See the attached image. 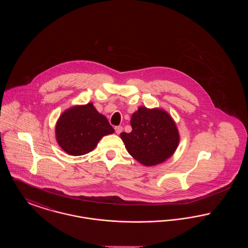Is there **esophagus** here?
I'll return each instance as SVG.
<instances>
[{
    "label": "esophagus",
    "mask_w": 248,
    "mask_h": 248,
    "mask_svg": "<svg viewBox=\"0 0 248 248\" xmlns=\"http://www.w3.org/2000/svg\"><path fill=\"white\" fill-rule=\"evenodd\" d=\"M115 132H116V134H120L122 131H123V126H121V125H118V126H115Z\"/></svg>",
    "instance_id": "34e87169"
}]
</instances>
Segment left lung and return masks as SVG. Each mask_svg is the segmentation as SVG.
Returning a JSON list of instances; mask_svg holds the SVG:
<instances>
[{
  "instance_id": "left-lung-1",
  "label": "left lung",
  "mask_w": 248,
  "mask_h": 248,
  "mask_svg": "<svg viewBox=\"0 0 248 248\" xmlns=\"http://www.w3.org/2000/svg\"><path fill=\"white\" fill-rule=\"evenodd\" d=\"M132 131L120 134L128 154L147 166L165 162L176 152L179 134L172 117L161 108L140 107L130 121Z\"/></svg>"
}]
</instances>
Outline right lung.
<instances>
[{
	"label": "right lung",
	"mask_w": 248,
	"mask_h": 248,
	"mask_svg": "<svg viewBox=\"0 0 248 248\" xmlns=\"http://www.w3.org/2000/svg\"><path fill=\"white\" fill-rule=\"evenodd\" d=\"M114 129L93 103L71 107L65 110L56 124V139L68 154L80 156L92 152L98 141Z\"/></svg>",
	"instance_id": "right-lung-1"
}]
</instances>
